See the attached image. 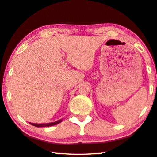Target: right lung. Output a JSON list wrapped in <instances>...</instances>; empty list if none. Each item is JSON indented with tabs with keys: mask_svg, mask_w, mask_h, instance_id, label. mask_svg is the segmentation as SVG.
Here are the masks:
<instances>
[{
	"mask_svg": "<svg viewBox=\"0 0 157 157\" xmlns=\"http://www.w3.org/2000/svg\"><path fill=\"white\" fill-rule=\"evenodd\" d=\"M62 120H59L58 121H56V122H54V123H49V124H30L32 125L33 126H36V127H47V126H54V125H57L58 124H59L60 122H61Z\"/></svg>",
	"mask_w": 157,
	"mask_h": 157,
	"instance_id": "obj_1",
	"label": "right lung"
}]
</instances>
